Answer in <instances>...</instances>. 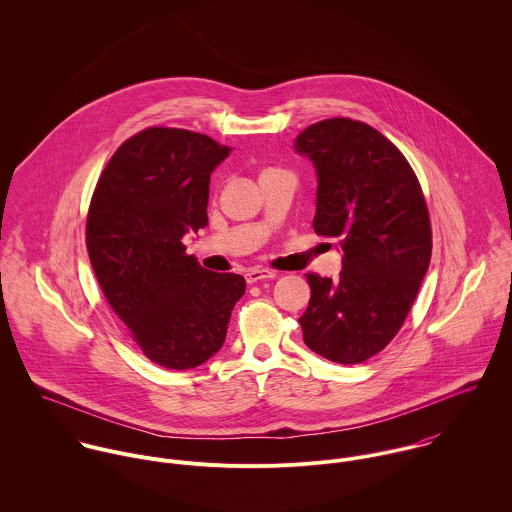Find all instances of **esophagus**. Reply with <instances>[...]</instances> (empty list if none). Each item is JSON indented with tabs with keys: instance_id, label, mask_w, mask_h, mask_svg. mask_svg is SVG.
<instances>
[{
	"instance_id": "1",
	"label": "esophagus",
	"mask_w": 512,
	"mask_h": 512,
	"mask_svg": "<svg viewBox=\"0 0 512 512\" xmlns=\"http://www.w3.org/2000/svg\"><path fill=\"white\" fill-rule=\"evenodd\" d=\"M244 278H246L248 284H258L262 280H274L276 272H270V270H248L244 274Z\"/></svg>"
}]
</instances>
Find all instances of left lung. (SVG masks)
<instances>
[{
  "mask_svg": "<svg viewBox=\"0 0 512 512\" xmlns=\"http://www.w3.org/2000/svg\"><path fill=\"white\" fill-rule=\"evenodd\" d=\"M317 173L313 228L337 238V280L307 274L305 345L341 365L380 353L402 327L432 258V228L406 157L380 132L331 118L295 138Z\"/></svg>",
  "mask_w": 512,
  "mask_h": 512,
  "instance_id": "1",
  "label": "left lung"
}]
</instances>
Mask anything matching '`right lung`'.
<instances>
[{
	"mask_svg": "<svg viewBox=\"0 0 512 512\" xmlns=\"http://www.w3.org/2000/svg\"><path fill=\"white\" fill-rule=\"evenodd\" d=\"M230 151L205 134L147 128L118 147L90 203L98 284L147 359L171 370L219 353L246 290L242 276L201 268L183 244L209 224L211 173Z\"/></svg>",
	"mask_w": 512,
	"mask_h": 512,
	"instance_id": "right-lung-1",
	"label": "right lung"
}]
</instances>
